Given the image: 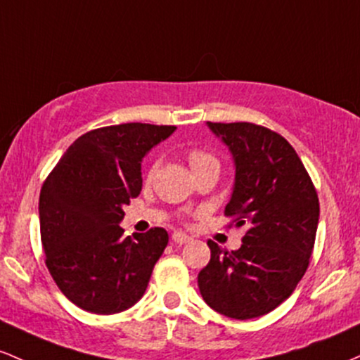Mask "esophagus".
I'll return each mask as SVG.
<instances>
[{"label":"esophagus","mask_w":360,"mask_h":360,"mask_svg":"<svg viewBox=\"0 0 360 360\" xmlns=\"http://www.w3.org/2000/svg\"><path fill=\"white\" fill-rule=\"evenodd\" d=\"M172 240L175 241L176 245H185V243H188V241L192 240L191 236H188V234H185V233H181V231H175L172 234Z\"/></svg>","instance_id":"1"}]
</instances>
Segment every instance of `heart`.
I'll return each mask as SVG.
<instances>
[{"mask_svg": "<svg viewBox=\"0 0 360 360\" xmlns=\"http://www.w3.org/2000/svg\"><path fill=\"white\" fill-rule=\"evenodd\" d=\"M187 158H188V163H191L193 172H197V169H200V168H207V167H217V168H219V163H217V160L214 158L211 153L204 151V149H199V148L188 149ZM155 172H156V163L151 165V168H149V172H148V176L155 175Z\"/></svg>", "mask_w": 360, "mask_h": 360, "instance_id": "b5f03b06", "label": "heart"}]
</instances>
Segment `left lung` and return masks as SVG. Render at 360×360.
Returning a JSON list of instances; mask_svg holds the SVG:
<instances>
[{
	"mask_svg": "<svg viewBox=\"0 0 360 360\" xmlns=\"http://www.w3.org/2000/svg\"><path fill=\"white\" fill-rule=\"evenodd\" d=\"M236 165L224 216L245 226L234 252L212 240L211 260L197 282L204 301L234 320L267 314L282 304L308 270L320 202L309 173L288 141L252 122H207Z\"/></svg>",
	"mask_w": 360,
	"mask_h": 360,
	"instance_id": "obj_1",
	"label": "left lung"
}]
</instances>
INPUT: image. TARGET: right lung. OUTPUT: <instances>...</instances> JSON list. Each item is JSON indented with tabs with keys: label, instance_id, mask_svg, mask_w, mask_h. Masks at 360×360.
<instances>
[{
	"label": "right lung",
	"instance_id": "right-lung-1",
	"mask_svg": "<svg viewBox=\"0 0 360 360\" xmlns=\"http://www.w3.org/2000/svg\"><path fill=\"white\" fill-rule=\"evenodd\" d=\"M175 129L141 122L93 129L44 181L39 214L46 265L78 308L114 314L143 297L168 233L151 228L124 238L119 223L143 187L144 155Z\"/></svg>",
	"mask_w": 360,
	"mask_h": 360
}]
</instances>
